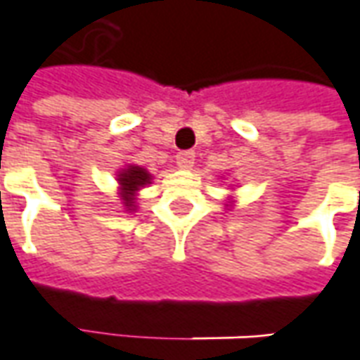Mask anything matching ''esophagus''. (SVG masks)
Instances as JSON below:
<instances>
[{
    "instance_id": "1",
    "label": "esophagus",
    "mask_w": 360,
    "mask_h": 360,
    "mask_svg": "<svg viewBox=\"0 0 360 360\" xmlns=\"http://www.w3.org/2000/svg\"><path fill=\"white\" fill-rule=\"evenodd\" d=\"M193 163H195V153L193 151H181L179 155H177V165H179L181 169H191Z\"/></svg>"
}]
</instances>
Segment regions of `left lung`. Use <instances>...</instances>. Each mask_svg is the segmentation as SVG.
<instances>
[{
    "instance_id": "left-lung-1",
    "label": "left lung",
    "mask_w": 360,
    "mask_h": 360,
    "mask_svg": "<svg viewBox=\"0 0 360 360\" xmlns=\"http://www.w3.org/2000/svg\"><path fill=\"white\" fill-rule=\"evenodd\" d=\"M232 205H234V199L229 197V199H226V205H224V209H232Z\"/></svg>"
}]
</instances>
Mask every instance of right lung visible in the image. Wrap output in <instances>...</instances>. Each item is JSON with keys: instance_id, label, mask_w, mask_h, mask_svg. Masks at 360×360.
<instances>
[{"instance_id": "add662e5", "label": "right lung", "mask_w": 360, "mask_h": 360, "mask_svg": "<svg viewBox=\"0 0 360 360\" xmlns=\"http://www.w3.org/2000/svg\"><path fill=\"white\" fill-rule=\"evenodd\" d=\"M153 179V175L146 167L128 163L116 171V181H118V197L122 200V207L126 212L138 211V193L143 187H148Z\"/></svg>"}]
</instances>
